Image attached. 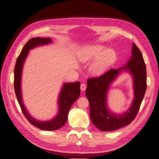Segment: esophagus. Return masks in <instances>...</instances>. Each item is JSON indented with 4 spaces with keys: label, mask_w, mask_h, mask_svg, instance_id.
<instances>
[{
    "label": "esophagus",
    "mask_w": 159,
    "mask_h": 159,
    "mask_svg": "<svg viewBox=\"0 0 159 159\" xmlns=\"http://www.w3.org/2000/svg\"><path fill=\"white\" fill-rule=\"evenodd\" d=\"M86 85H85V83H82L81 85H80V89H81L83 92H84V91H85V89H86Z\"/></svg>",
    "instance_id": "obj_1"
}]
</instances>
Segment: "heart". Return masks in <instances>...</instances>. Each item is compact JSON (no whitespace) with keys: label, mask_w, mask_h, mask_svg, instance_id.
I'll return each mask as SVG.
<instances>
[{"label":"heart","mask_w":159,"mask_h":159,"mask_svg":"<svg viewBox=\"0 0 159 159\" xmlns=\"http://www.w3.org/2000/svg\"><path fill=\"white\" fill-rule=\"evenodd\" d=\"M79 59L83 63L93 60L89 66V72L93 76H100L116 61L117 54L113 49L107 48L104 45H90L80 50Z\"/></svg>","instance_id":"b5f03b06"}]
</instances>
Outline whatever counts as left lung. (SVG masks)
I'll return each instance as SVG.
<instances>
[{
    "instance_id": "obj_1",
    "label": "left lung",
    "mask_w": 159,
    "mask_h": 159,
    "mask_svg": "<svg viewBox=\"0 0 159 159\" xmlns=\"http://www.w3.org/2000/svg\"><path fill=\"white\" fill-rule=\"evenodd\" d=\"M132 55L126 65L111 69L103 75L87 80L85 94L89 102L90 118L94 126L103 132L119 129L130 124L135 118L147 88L146 66L139 48L133 43ZM124 71L133 77L134 99L129 109L123 114L111 112L107 107V93L110 84Z\"/></svg>"
}]
</instances>
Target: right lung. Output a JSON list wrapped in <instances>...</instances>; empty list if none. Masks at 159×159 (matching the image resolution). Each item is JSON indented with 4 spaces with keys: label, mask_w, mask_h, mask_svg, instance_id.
<instances>
[{
    "label": "right lung",
    "mask_w": 159,
    "mask_h": 159,
    "mask_svg": "<svg viewBox=\"0 0 159 159\" xmlns=\"http://www.w3.org/2000/svg\"><path fill=\"white\" fill-rule=\"evenodd\" d=\"M52 42L50 38H43L37 37L32 38L24 46L23 48L16 60L14 68V89L17 100L21 108L22 113L30 123L33 126L44 130H56L63 126L67 120L69 111L74 102L80 96V82L65 83L59 95L58 98V113L52 120L48 121H40L30 116L23 102L21 79L24 63L28 56L29 50L38 46H44Z\"/></svg>",
    "instance_id": "add662e5"
}]
</instances>
